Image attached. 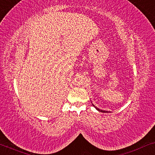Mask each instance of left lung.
<instances>
[{
  "label": "left lung",
  "instance_id": "1",
  "mask_svg": "<svg viewBox=\"0 0 155 155\" xmlns=\"http://www.w3.org/2000/svg\"><path fill=\"white\" fill-rule=\"evenodd\" d=\"M92 105H93V107H94L95 108H96V109L97 110V111H101V112H102V113H109V111H104V110H101V109H98V108H97L96 107H95V106L93 104H92Z\"/></svg>",
  "mask_w": 155,
  "mask_h": 155
}]
</instances>
